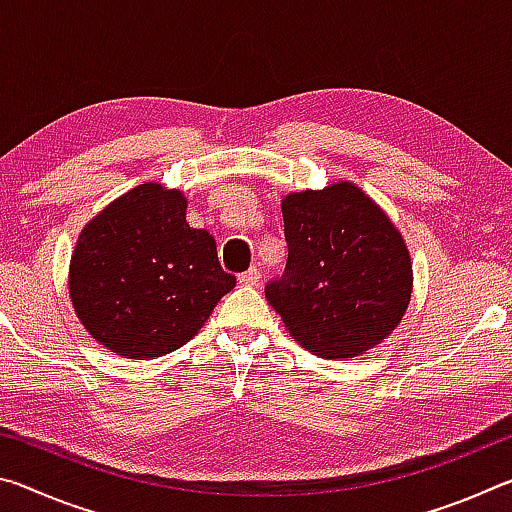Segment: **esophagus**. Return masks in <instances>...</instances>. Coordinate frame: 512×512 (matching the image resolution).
Instances as JSON below:
<instances>
[{"label": "esophagus", "mask_w": 512, "mask_h": 512, "mask_svg": "<svg viewBox=\"0 0 512 512\" xmlns=\"http://www.w3.org/2000/svg\"><path fill=\"white\" fill-rule=\"evenodd\" d=\"M259 282V268L257 266H250L246 273L239 275V284H244V287H255Z\"/></svg>", "instance_id": "1"}]
</instances>
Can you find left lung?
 <instances>
[{"mask_svg": "<svg viewBox=\"0 0 512 512\" xmlns=\"http://www.w3.org/2000/svg\"><path fill=\"white\" fill-rule=\"evenodd\" d=\"M289 262L266 298L302 348L352 359L402 323L413 262L402 232L350 180L282 198Z\"/></svg>", "mask_w": 512, "mask_h": 512, "instance_id": "left-lung-1", "label": "left lung"}]
</instances>
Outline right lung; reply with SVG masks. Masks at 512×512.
Instances as JSON below:
<instances>
[{
  "label": "right lung",
  "mask_w": 512,
  "mask_h": 512,
  "mask_svg": "<svg viewBox=\"0 0 512 512\" xmlns=\"http://www.w3.org/2000/svg\"><path fill=\"white\" fill-rule=\"evenodd\" d=\"M235 284L210 232L189 228L185 194L144 183L85 223L67 289L94 341L124 359H153L194 339Z\"/></svg>",
  "instance_id": "add662e5"
}]
</instances>
